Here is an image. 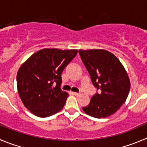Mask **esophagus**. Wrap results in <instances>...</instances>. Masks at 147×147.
<instances>
[{
	"instance_id": "obj_1",
	"label": "esophagus",
	"mask_w": 147,
	"mask_h": 147,
	"mask_svg": "<svg viewBox=\"0 0 147 147\" xmlns=\"http://www.w3.org/2000/svg\"><path fill=\"white\" fill-rule=\"evenodd\" d=\"M72 94H74L75 96H80V93H77V92H73Z\"/></svg>"
}]
</instances>
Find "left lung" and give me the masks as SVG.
<instances>
[{"mask_svg": "<svg viewBox=\"0 0 147 147\" xmlns=\"http://www.w3.org/2000/svg\"><path fill=\"white\" fill-rule=\"evenodd\" d=\"M80 58L98 90L83 110L96 118H105L117 112L127 99L131 82L120 60L104 49L79 50Z\"/></svg>", "mask_w": 147, "mask_h": 147, "instance_id": "1", "label": "left lung"}]
</instances>
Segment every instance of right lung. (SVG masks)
<instances>
[{"label":"right lung","instance_id":"right-lung-1","mask_svg":"<svg viewBox=\"0 0 147 147\" xmlns=\"http://www.w3.org/2000/svg\"><path fill=\"white\" fill-rule=\"evenodd\" d=\"M78 50L43 49L26 60L16 76L17 90L27 109L39 117L59 112L69 94L60 88L63 70Z\"/></svg>","mask_w":147,"mask_h":147}]
</instances>
